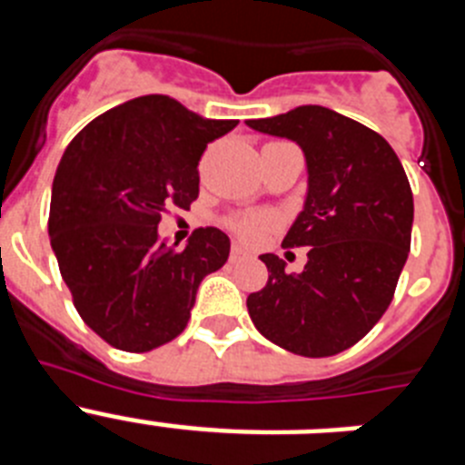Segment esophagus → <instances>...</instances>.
<instances>
[{
    "label": "esophagus",
    "instance_id": "1",
    "mask_svg": "<svg viewBox=\"0 0 465 465\" xmlns=\"http://www.w3.org/2000/svg\"><path fill=\"white\" fill-rule=\"evenodd\" d=\"M244 256H249V249L235 242V244H232V249H230V258H232V261H237V258H244Z\"/></svg>",
    "mask_w": 465,
    "mask_h": 465
}]
</instances>
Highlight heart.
<instances>
[{
    "mask_svg": "<svg viewBox=\"0 0 465 465\" xmlns=\"http://www.w3.org/2000/svg\"><path fill=\"white\" fill-rule=\"evenodd\" d=\"M230 225H232V230H235L242 240H256L268 228V219L258 216V213H244V216H237Z\"/></svg>",
    "mask_w": 465,
    "mask_h": 465,
    "instance_id": "heart-1",
    "label": "heart"
}]
</instances>
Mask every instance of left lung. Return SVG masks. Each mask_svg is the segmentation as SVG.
Masks as SVG:
<instances>
[{
    "label": "left lung",
    "instance_id": "1",
    "mask_svg": "<svg viewBox=\"0 0 465 465\" xmlns=\"http://www.w3.org/2000/svg\"><path fill=\"white\" fill-rule=\"evenodd\" d=\"M293 139L307 160L305 209L282 246H310L300 274L262 253L268 283L246 298L253 326L286 351L323 359L354 347L391 305L408 261L414 200L381 134L326 106L246 121Z\"/></svg>",
    "mask_w": 465,
    "mask_h": 465
}]
</instances>
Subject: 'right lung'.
I'll return each instance as SVG.
<instances>
[{
	"instance_id": "right-lung-1",
	"label": "right lung",
	"mask_w": 465,
	"mask_h": 465,
	"mask_svg": "<svg viewBox=\"0 0 465 465\" xmlns=\"http://www.w3.org/2000/svg\"><path fill=\"white\" fill-rule=\"evenodd\" d=\"M235 125L143 94L90 121L64 151L48 235L74 307L111 347L142 354L182 335L200 282L228 261L219 228H197L176 249L158 223L197 200V163Z\"/></svg>"
}]
</instances>
